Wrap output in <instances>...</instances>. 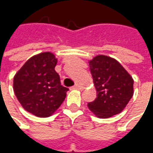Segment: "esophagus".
I'll list each match as a JSON object with an SVG mask.
<instances>
[{"label":"esophagus","instance_id":"34e87169","mask_svg":"<svg viewBox=\"0 0 153 153\" xmlns=\"http://www.w3.org/2000/svg\"><path fill=\"white\" fill-rule=\"evenodd\" d=\"M82 88H83V87H82V85H80V84H79V83H75V84H74V86L72 87L71 88H72V89L80 90V89H82Z\"/></svg>","mask_w":153,"mask_h":153}]
</instances>
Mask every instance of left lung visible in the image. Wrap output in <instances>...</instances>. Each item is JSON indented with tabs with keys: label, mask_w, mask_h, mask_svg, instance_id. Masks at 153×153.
Here are the masks:
<instances>
[{
	"label": "left lung",
	"mask_w": 153,
	"mask_h": 153,
	"mask_svg": "<svg viewBox=\"0 0 153 153\" xmlns=\"http://www.w3.org/2000/svg\"><path fill=\"white\" fill-rule=\"evenodd\" d=\"M97 90V98L88 103L99 118L120 113L134 94V80L118 61L106 56H97L89 61Z\"/></svg>",
	"instance_id": "8db88e82"
}]
</instances>
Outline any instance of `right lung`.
Here are the masks:
<instances>
[{
	"mask_svg": "<svg viewBox=\"0 0 153 153\" xmlns=\"http://www.w3.org/2000/svg\"><path fill=\"white\" fill-rule=\"evenodd\" d=\"M57 60L51 52L31 57L14 78L15 94L27 111L48 117L62 104L69 90L60 84L55 67Z\"/></svg>",
	"mask_w": 153,
	"mask_h": 153,
	"instance_id": "add662e5",
	"label": "right lung"
}]
</instances>
